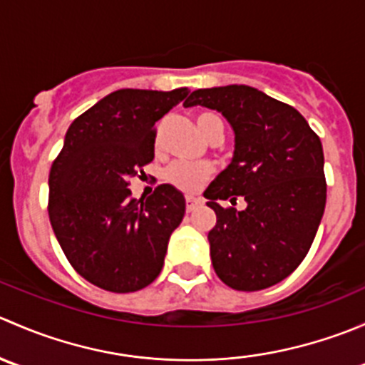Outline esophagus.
Wrapping results in <instances>:
<instances>
[{"instance_id": "34e87169", "label": "esophagus", "mask_w": 365, "mask_h": 365, "mask_svg": "<svg viewBox=\"0 0 365 365\" xmlns=\"http://www.w3.org/2000/svg\"><path fill=\"white\" fill-rule=\"evenodd\" d=\"M201 201L197 200V197H187L185 200V208H187V212H194V210H196V206L200 205Z\"/></svg>"}]
</instances>
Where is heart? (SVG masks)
<instances>
[{
  "label": "heart",
  "mask_w": 365,
  "mask_h": 365,
  "mask_svg": "<svg viewBox=\"0 0 365 365\" xmlns=\"http://www.w3.org/2000/svg\"><path fill=\"white\" fill-rule=\"evenodd\" d=\"M196 123L205 139L219 141L222 138L224 123L215 113L203 111L196 116ZM213 175V165L210 162H197V164H187V162H175L168 165L164 171V180L169 185L176 187L182 192H196L205 182H208Z\"/></svg>",
  "instance_id": "heart-1"
}]
</instances>
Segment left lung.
Instances as JSON below:
<instances>
[{
    "label": "left lung",
    "mask_w": 365,
    "mask_h": 365,
    "mask_svg": "<svg viewBox=\"0 0 365 365\" xmlns=\"http://www.w3.org/2000/svg\"><path fill=\"white\" fill-rule=\"evenodd\" d=\"M183 106L217 109L235 130L233 160L205 190L217 215L213 270L238 292L277 284L307 256L325 212L318 134L295 108L245 84L196 90ZM238 197L248 203L240 212L218 205Z\"/></svg>",
    "instance_id": "left-lung-1"
}]
</instances>
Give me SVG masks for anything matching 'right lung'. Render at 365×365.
<instances>
[{"instance_id":"right-lung-1","label":"right lung","mask_w":365,"mask_h":365,"mask_svg":"<svg viewBox=\"0 0 365 365\" xmlns=\"http://www.w3.org/2000/svg\"><path fill=\"white\" fill-rule=\"evenodd\" d=\"M189 90H118L77 116L49 173V220L73 270L113 293L152 284L185 213L173 185L146 201L128 180L155 155V123Z\"/></svg>"}]
</instances>
